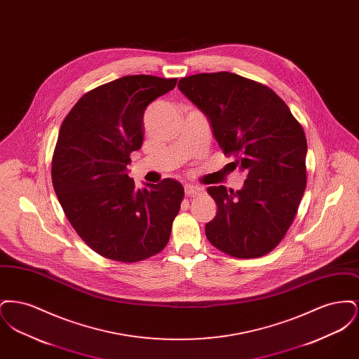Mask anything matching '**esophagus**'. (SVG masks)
<instances>
[{
	"mask_svg": "<svg viewBox=\"0 0 359 359\" xmlns=\"http://www.w3.org/2000/svg\"><path fill=\"white\" fill-rule=\"evenodd\" d=\"M184 191H186L187 196H195V195H199L203 191V188L196 186V184H186Z\"/></svg>",
	"mask_w": 359,
	"mask_h": 359,
	"instance_id": "esophagus-1",
	"label": "esophagus"
}]
</instances>
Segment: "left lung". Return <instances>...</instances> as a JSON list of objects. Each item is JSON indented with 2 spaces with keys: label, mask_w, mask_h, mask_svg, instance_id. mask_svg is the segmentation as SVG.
Instances as JSON below:
<instances>
[{
  "label": "left lung",
  "mask_w": 359,
  "mask_h": 359,
  "mask_svg": "<svg viewBox=\"0 0 359 359\" xmlns=\"http://www.w3.org/2000/svg\"><path fill=\"white\" fill-rule=\"evenodd\" d=\"M177 87L210 121L223 154L236 157L234 168L248 173L238 191L207 188L218 211L205 237L237 258L269 253L288 231L306 189L302 125L272 88L237 74H196Z\"/></svg>",
  "instance_id": "8db88e82"
}]
</instances>
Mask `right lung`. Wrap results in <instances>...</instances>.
<instances>
[{"instance_id": "1", "label": "right lung", "mask_w": 359, "mask_h": 359, "mask_svg": "<svg viewBox=\"0 0 359 359\" xmlns=\"http://www.w3.org/2000/svg\"><path fill=\"white\" fill-rule=\"evenodd\" d=\"M177 79L129 75L85 94L63 121L52 184L69 223L98 255L136 262L163 250L184 188L173 179L136 188L130 154L144 140V111Z\"/></svg>"}]
</instances>
